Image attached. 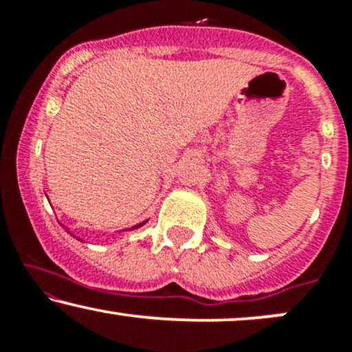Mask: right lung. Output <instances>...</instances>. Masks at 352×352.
<instances>
[{"label":"right lung","mask_w":352,"mask_h":352,"mask_svg":"<svg viewBox=\"0 0 352 352\" xmlns=\"http://www.w3.org/2000/svg\"><path fill=\"white\" fill-rule=\"evenodd\" d=\"M142 225H144V223H140V225H137V227H134V228H139V227H142ZM134 228H132V230H134Z\"/></svg>","instance_id":"right-lung-1"}]
</instances>
